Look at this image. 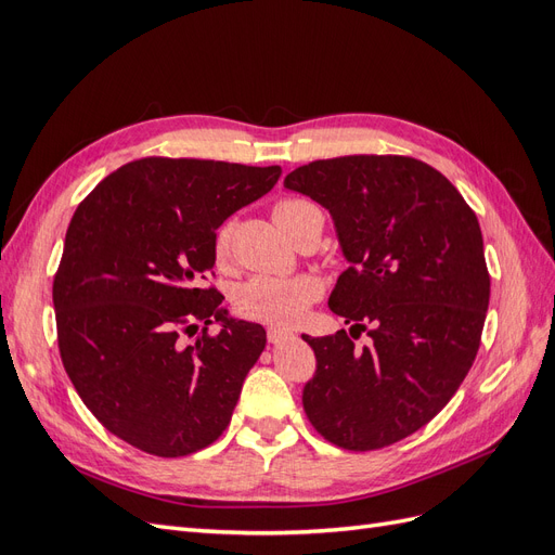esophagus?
<instances>
[{
	"instance_id": "obj_1",
	"label": "esophagus",
	"mask_w": 555,
	"mask_h": 555,
	"mask_svg": "<svg viewBox=\"0 0 555 555\" xmlns=\"http://www.w3.org/2000/svg\"><path fill=\"white\" fill-rule=\"evenodd\" d=\"M287 338H292V333H289V331H284V328H275V326L268 328V343L278 345V343L287 340Z\"/></svg>"
}]
</instances>
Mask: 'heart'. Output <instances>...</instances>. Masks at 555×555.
<instances>
[{"mask_svg":"<svg viewBox=\"0 0 555 555\" xmlns=\"http://www.w3.org/2000/svg\"><path fill=\"white\" fill-rule=\"evenodd\" d=\"M306 201L284 198L275 206L273 215L280 229L287 233V224L292 217L304 210ZM236 222L227 220L215 233L212 251L217 261H227L231 251V238ZM322 296V282L314 275H289V278H271V275H255L241 287H236L231 296V304L236 314L251 319V322L271 324V326H296L310 310L314 300Z\"/></svg>","mask_w":555,"mask_h":555,"instance_id":"1","label":"heart"}]
</instances>
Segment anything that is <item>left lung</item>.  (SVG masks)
Listing matches in <instances>:
<instances>
[{
  "label": "left lung",
  "instance_id": "8db88e82",
  "mask_svg": "<svg viewBox=\"0 0 555 555\" xmlns=\"http://www.w3.org/2000/svg\"><path fill=\"white\" fill-rule=\"evenodd\" d=\"M284 188L331 212L349 261L328 298L349 333L304 335L317 357L304 410L335 447H389L426 426L475 363L491 296L477 215L440 171L400 155L317 159ZM357 330L374 343L354 348Z\"/></svg>",
  "mask_w": 555,
  "mask_h": 555
}]
</instances>
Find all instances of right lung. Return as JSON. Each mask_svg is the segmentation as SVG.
<instances>
[{
	"label": "right lung",
	"mask_w": 555,
	"mask_h": 555,
	"mask_svg": "<svg viewBox=\"0 0 555 555\" xmlns=\"http://www.w3.org/2000/svg\"><path fill=\"white\" fill-rule=\"evenodd\" d=\"M280 166L145 157L82 198L53 282L64 371L106 430L162 459L212 444L266 347L201 280L215 231L273 190ZM212 321L223 324L207 335ZM205 328L194 346L182 334Z\"/></svg>",
	"instance_id": "add662e5"
}]
</instances>
